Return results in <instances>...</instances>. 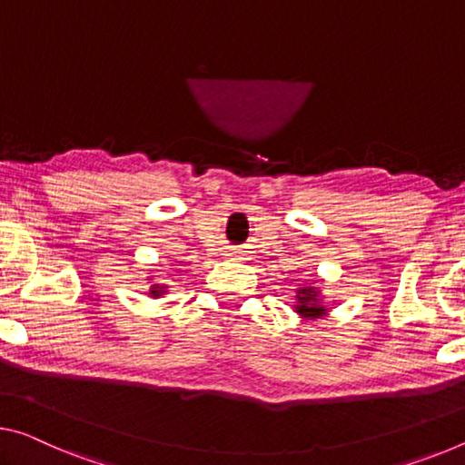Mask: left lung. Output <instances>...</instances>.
Wrapping results in <instances>:
<instances>
[{"label":"left lung","instance_id":"8db88e82","mask_svg":"<svg viewBox=\"0 0 465 465\" xmlns=\"http://www.w3.org/2000/svg\"><path fill=\"white\" fill-rule=\"evenodd\" d=\"M295 312L305 320L326 316L328 310L322 305V295H320V289L313 287V284H307V287L297 289Z\"/></svg>","mask_w":465,"mask_h":465}]
</instances>
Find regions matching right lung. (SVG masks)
<instances>
[{"mask_svg": "<svg viewBox=\"0 0 465 465\" xmlns=\"http://www.w3.org/2000/svg\"><path fill=\"white\" fill-rule=\"evenodd\" d=\"M163 292H166V287H163V284H152V289H149L147 295L149 297H162Z\"/></svg>", "mask_w": 465, "mask_h": 465, "instance_id": "right-lung-1", "label": "right lung"}]
</instances>
